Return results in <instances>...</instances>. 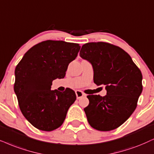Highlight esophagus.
Segmentation results:
<instances>
[{
    "label": "esophagus",
    "mask_w": 154,
    "mask_h": 154,
    "mask_svg": "<svg viewBox=\"0 0 154 154\" xmlns=\"http://www.w3.org/2000/svg\"><path fill=\"white\" fill-rule=\"evenodd\" d=\"M75 94H76V97H77V99H80L81 97H82L84 96H85V94H84L82 91L80 90H77L75 91Z\"/></svg>",
    "instance_id": "1"
}]
</instances>
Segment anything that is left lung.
<instances>
[{"label":"left lung","mask_w":154,"mask_h":154,"mask_svg":"<svg viewBox=\"0 0 154 154\" xmlns=\"http://www.w3.org/2000/svg\"><path fill=\"white\" fill-rule=\"evenodd\" d=\"M94 69V82L105 85L106 95H88L84 109L91 127L99 131L115 129L130 117L137 108L143 89L142 74L127 52L107 42H89L79 52Z\"/></svg>","instance_id":"left-lung-1"}]
</instances>
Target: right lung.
<instances>
[{"instance_id":"1","label":"right lung","mask_w":154,"mask_h":154,"mask_svg":"<svg viewBox=\"0 0 154 154\" xmlns=\"http://www.w3.org/2000/svg\"><path fill=\"white\" fill-rule=\"evenodd\" d=\"M79 50L77 43L46 40L32 47L15 67L14 91L19 106L37 129L50 131L60 127L76 100L72 89L61 92L51 90V85L54 79L65 77Z\"/></svg>"}]
</instances>
